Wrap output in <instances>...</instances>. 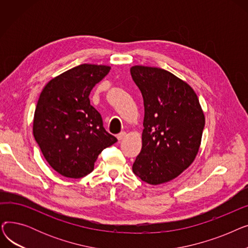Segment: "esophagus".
<instances>
[{
  "label": "esophagus",
  "mask_w": 248,
  "mask_h": 248,
  "mask_svg": "<svg viewBox=\"0 0 248 248\" xmlns=\"http://www.w3.org/2000/svg\"><path fill=\"white\" fill-rule=\"evenodd\" d=\"M126 136V133H124V132H122V133H120L119 135H117L116 136V138H117V140H122L124 137Z\"/></svg>",
  "instance_id": "obj_1"
}]
</instances>
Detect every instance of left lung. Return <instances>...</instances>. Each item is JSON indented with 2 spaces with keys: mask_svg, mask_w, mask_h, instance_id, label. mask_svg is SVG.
I'll return each instance as SVG.
<instances>
[{
  "mask_svg": "<svg viewBox=\"0 0 248 248\" xmlns=\"http://www.w3.org/2000/svg\"><path fill=\"white\" fill-rule=\"evenodd\" d=\"M145 106L141 151L133 172L159 185L178 177L198 154L205 117L192 87L162 68H131Z\"/></svg>",
  "mask_w": 248,
  "mask_h": 248,
  "instance_id": "obj_1",
  "label": "left lung"
}]
</instances>
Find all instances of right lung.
<instances>
[{
  "instance_id": "add662e5",
  "label": "right lung",
  "mask_w": 248,
  "mask_h": 248,
  "mask_svg": "<svg viewBox=\"0 0 248 248\" xmlns=\"http://www.w3.org/2000/svg\"><path fill=\"white\" fill-rule=\"evenodd\" d=\"M109 70L107 65L81 64L51 79L38 99L34 138L48 164L64 177L91 173L98 155L117 141L89 100Z\"/></svg>"
}]
</instances>
